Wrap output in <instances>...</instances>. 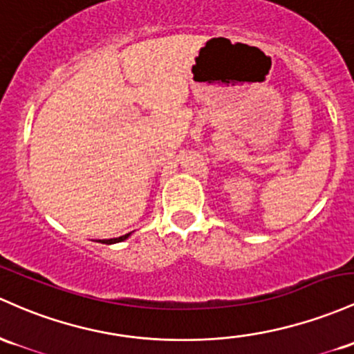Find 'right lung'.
<instances>
[{
    "mask_svg": "<svg viewBox=\"0 0 354 354\" xmlns=\"http://www.w3.org/2000/svg\"><path fill=\"white\" fill-rule=\"evenodd\" d=\"M131 234H126L122 236H119V239H109V240H102V243H115V242H122V240H126L127 236H129Z\"/></svg>",
    "mask_w": 354,
    "mask_h": 354,
    "instance_id": "add662e5",
    "label": "right lung"
}]
</instances>
